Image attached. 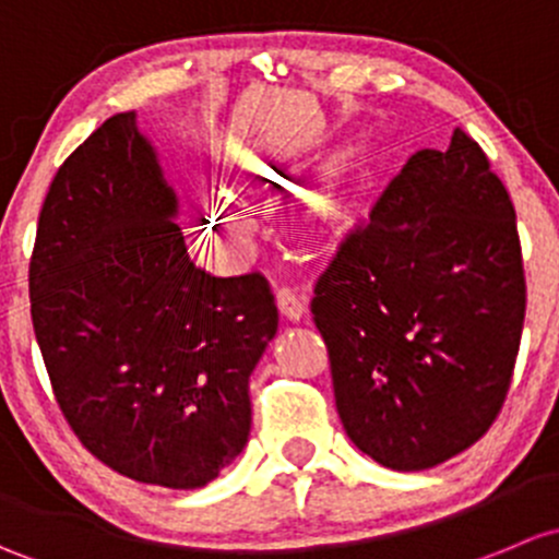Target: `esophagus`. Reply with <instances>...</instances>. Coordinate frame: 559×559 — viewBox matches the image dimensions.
I'll return each instance as SVG.
<instances>
[{
	"instance_id": "esophagus-1",
	"label": "esophagus",
	"mask_w": 559,
	"mask_h": 559,
	"mask_svg": "<svg viewBox=\"0 0 559 559\" xmlns=\"http://www.w3.org/2000/svg\"><path fill=\"white\" fill-rule=\"evenodd\" d=\"M277 307L287 320H301L304 309H307V293L298 290V287H277Z\"/></svg>"
}]
</instances>
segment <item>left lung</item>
Returning a JSON list of instances; mask_svg holds the SVG:
<instances>
[{
	"label": "left lung",
	"mask_w": 559,
	"mask_h": 559,
	"mask_svg": "<svg viewBox=\"0 0 559 559\" xmlns=\"http://www.w3.org/2000/svg\"><path fill=\"white\" fill-rule=\"evenodd\" d=\"M333 395L349 441L425 471L490 430L525 322L516 212L485 151L454 129L419 151L314 285Z\"/></svg>",
	"instance_id": "left-lung-1"
}]
</instances>
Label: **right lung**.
I'll list each match as a JSON object with an SVG mask.
<instances>
[{
  "label": "right lung",
  "mask_w": 559,
  "mask_h": 559,
  "mask_svg": "<svg viewBox=\"0 0 559 559\" xmlns=\"http://www.w3.org/2000/svg\"><path fill=\"white\" fill-rule=\"evenodd\" d=\"M177 212L136 112L112 115L50 182L28 298L85 450L129 479L195 490L245 450L247 384L280 314L263 274L195 266Z\"/></svg>",
  "instance_id": "obj_1"
}]
</instances>
